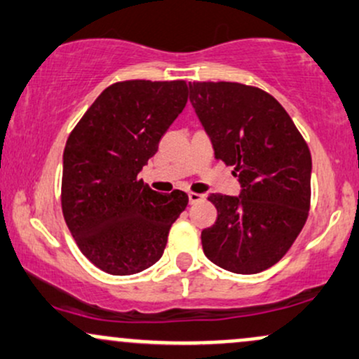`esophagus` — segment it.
Segmentation results:
<instances>
[{"label":"esophagus","mask_w":359,"mask_h":359,"mask_svg":"<svg viewBox=\"0 0 359 359\" xmlns=\"http://www.w3.org/2000/svg\"><path fill=\"white\" fill-rule=\"evenodd\" d=\"M204 199L203 194H196V192H189V203L191 204H196V203H201V201Z\"/></svg>","instance_id":"1"}]
</instances>
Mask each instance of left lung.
<instances>
[{
    "label": "left lung",
    "mask_w": 359,
    "mask_h": 359,
    "mask_svg": "<svg viewBox=\"0 0 359 359\" xmlns=\"http://www.w3.org/2000/svg\"><path fill=\"white\" fill-rule=\"evenodd\" d=\"M189 100L216 160L234 165L238 196L211 194L217 219L201 234L205 257L233 273L270 269L306 224L312 158L282 104L238 82H189Z\"/></svg>",
    "instance_id": "left-lung-1"
}]
</instances>
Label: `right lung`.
Here are the masks:
<instances>
[{
    "label": "right lung",
    "mask_w": 359,
    "mask_h": 359,
    "mask_svg": "<svg viewBox=\"0 0 359 359\" xmlns=\"http://www.w3.org/2000/svg\"><path fill=\"white\" fill-rule=\"evenodd\" d=\"M184 81L109 86L69 135L62 212L82 253L109 275H133L162 258L182 191L160 194L138 179L187 102Z\"/></svg>",
    "instance_id": "right-lung-1"
}]
</instances>
